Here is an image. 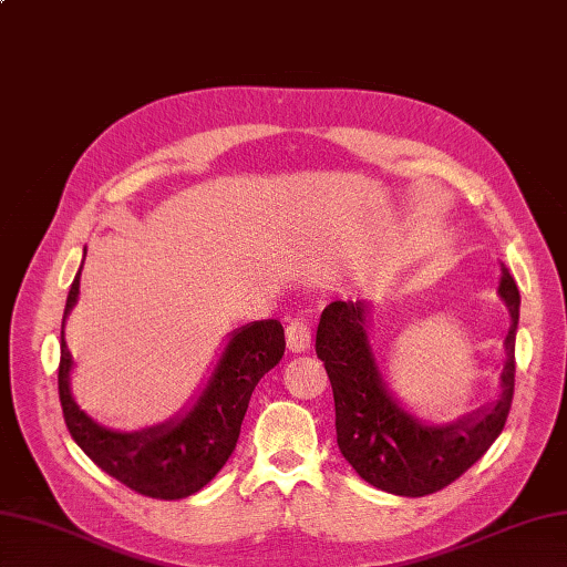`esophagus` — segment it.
<instances>
[{
	"instance_id": "1",
	"label": "esophagus",
	"mask_w": 567,
	"mask_h": 567,
	"mask_svg": "<svg viewBox=\"0 0 567 567\" xmlns=\"http://www.w3.org/2000/svg\"><path fill=\"white\" fill-rule=\"evenodd\" d=\"M286 347L293 353H306L310 349V327L302 317H293L286 324Z\"/></svg>"
}]
</instances>
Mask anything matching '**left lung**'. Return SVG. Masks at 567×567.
<instances>
[{
  "mask_svg": "<svg viewBox=\"0 0 567 567\" xmlns=\"http://www.w3.org/2000/svg\"><path fill=\"white\" fill-rule=\"evenodd\" d=\"M495 293L509 315L498 399L447 423L421 421L392 394L370 341V300H334L322 310L315 351L334 392L337 443L370 486L406 498L435 493L476 464L501 435L515 392L519 322V291L505 265Z\"/></svg>",
  "mask_w": 567,
  "mask_h": 567,
  "instance_id": "8db88e82",
  "label": "left lung"
}]
</instances>
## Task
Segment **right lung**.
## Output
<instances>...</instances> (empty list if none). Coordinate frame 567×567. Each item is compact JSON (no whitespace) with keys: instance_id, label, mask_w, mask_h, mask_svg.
I'll return each instance as SVG.
<instances>
[{"instance_id":"obj_1","label":"right lung","mask_w":567,"mask_h":567,"mask_svg":"<svg viewBox=\"0 0 567 567\" xmlns=\"http://www.w3.org/2000/svg\"><path fill=\"white\" fill-rule=\"evenodd\" d=\"M81 269L84 261L69 288L60 343L58 384L69 433L93 464L127 488L161 501L187 498L202 491L236 450L257 382L284 355V327L279 320H257L233 329L209 378L175 416L140 431H115L89 416L72 392L74 358L64 341V324L79 300Z\"/></svg>"}]
</instances>
